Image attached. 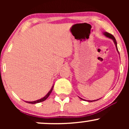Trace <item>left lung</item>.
Wrapping results in <instances>:
<instances>
[{
	"label": "left lung",
	"instance_id": "8db88e82",
	"mask_svg": "<svg viewBox=\"0 0 129 129\" xmlns=\"http://www.w3.org/2000/svg\"><path fill=\"white\" fill-rule=\"evenodd\" d=\"M103 35H104V36H106V37H107V38H109V39H111L113 40V41L114 44H115V47H116V50H117V51H118V54H119V51H118V47H117V42H116V39H115V37H114L112 35H111V34L109 33H107V32H104V33H103ZM79 98L81 99V100H84V101H88V102H93V101H98V100H100V99H101V98H100V99H98V100H93V101H89V100H84V99L81 98H80V97H79Z\"/></svg>",
	"mask_w": 129,
	"mask_h": 129
}]
</instances>
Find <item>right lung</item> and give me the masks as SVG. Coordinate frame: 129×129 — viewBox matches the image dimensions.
<instances>
[{"mask_svg":"<svg viewBox=\"0 0 129 129\" xmlns=\"http://www.w3.org/2000/svg\"><path fill=\"white\" fill-rule=\"evenodd\" d=\"M53 87H54V85H53V86H52V87H51V89H50V91H48V93H47V94H46V95L45 96L43 97L42 98L40 99V100H36V101H25V102H26V103H29V104H34L39 103H41V102L44 101L46 100H47V98H48V97L49 96L50 94H51V91H52V90H53Z\"/></svg>","mask_w":129,"mask_h":129,"instance_id":"1","label":"right lung"}]
</instances>
